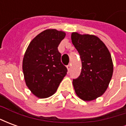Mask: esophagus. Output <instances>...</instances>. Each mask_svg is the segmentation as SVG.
<instances>
[{"label": "esophagus", "instance_id": "34e87169", "mask_svg": "<svg viewBox=\"0 0 126 126\" xmlns=\"http://www.w3.org/2000/svg\"><path fill=\"white\" fill-rule=\"evenodd\" d=\"M71 64H69V65H67V69H68V71H70V70H71Z\"/></svg>", "mask_w": 126, "mask_h": 126}]
</instances>
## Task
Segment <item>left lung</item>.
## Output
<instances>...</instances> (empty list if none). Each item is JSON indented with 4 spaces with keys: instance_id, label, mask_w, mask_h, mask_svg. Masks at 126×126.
Returning a JSON list of instances; mask_svg holds the SVG:
<instances>
[{
    "instance_id": "left-lung-1",
    "label": "left lung",
    "mask_w": 126,
    "mask_h": 126,
    "mask_svg": "<svg viewBox=\"0 0 126 126\" xmlns=\"http://www.w3.org/2000/svg\"><path fill=\"white\" fill-rule=\"evenodd\" d=\"M71 41L82 61L80 75L73 79L76 93L82 100H94L105 92L112 78L111 54L105 44L93 35L74 32Z\"/></svg>"
}]
</instances>
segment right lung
<instances>
[{"label":"right lung","instance_id":"right-lung-1","mask_svg":"<svg viewBox=\"0 0 126 126\" xmlns=\"http://www.w3.org/2000/svg\"><path fill=\"white\" fill-rule=\"evenodd\" d=\"M65 33L56 30H44L29 44L23 60L27 86L40 98L54 94L67 69L61 61L58 47Z\"/></svg>","mask_w":126,"mask_h":126}]
</instances>
